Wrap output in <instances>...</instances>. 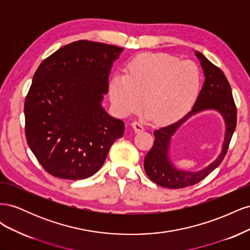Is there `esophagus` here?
<instances>
[{"mask_svg":"<svg viewBox=\"0 0 250 250\" xmlns=\"http://www.w3.org/2000/svg\"><path fill=\"white\" fill-rule=\"evenodd\" d=\"M132 128L134 129L135 132H141L143 131L145 128H144V125L142 122H139V121H134V122L131 124Z\"/></svg>","mask_w":250,"mask_h":250,"instance_id":"esophagus-1","label":"esophagus"}]
</instances>
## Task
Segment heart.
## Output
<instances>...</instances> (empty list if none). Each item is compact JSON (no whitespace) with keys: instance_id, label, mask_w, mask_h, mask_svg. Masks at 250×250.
Masks as SVG:
<instances>
[{"instance_id":"b5f03b06","label":"heart","mask_w":250,"mask_h":250,"mask_svg":"<svg viewBox=\"0 0 250 250\" xmlns=\"http://www.w3.org/2000/svg\"><path fill=\"white\" fill-rule=\"evenodd\" d=\"M201 84V70L192 60L180 62L167 53H143L126 63L123 77L111 79L108 92L121 116L135 115L145 105L156 122L170 123L191 109Z\"/></svg>"}]
</instances>
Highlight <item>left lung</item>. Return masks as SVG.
<instances>
[{
    "label": "left lung",
    "mask_w": 250,
    "mask_h": 250,
    "mask_svg": "<svg viewBox=\"0 0 250 250\" xmlns=\"http://www.w3.org/2000/svg\"><path fill=\"white\" fill-rule=\"evenodd\" d=\"M195 55L200 60L203 70L204 83L193 108L185 117L153 132L155 140L152 148L144 161L148 177L156 185L169 188H183L193 186L206 178L223 161L229 149L231 137L237 126V108L234 104L229 83L224 73L218 66L196 51ZM206 110H216L224 117L226 122V135L221 154L208 167L197 172L179 170L173 167L168 156L171 137L187 119L196 113Z\"/></svg>",
    "instance_id": "left-lung-1"
}]
</instances>
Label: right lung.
Returning a JSON list of instances; mask_svg holds the SVG:
<instances>
[{
	"label": "right lung",
	"instance_id": "right-lung-1",
	"mask_svg": "<svg viewBox=\"0 0 250 250\" xmlns=\"http://www.w3.org/2000/svg\"><path fill=\"white\" fill-rule=\"evenodd\" d=\"M123 48L78 41L37 67L25 100L27 143L51 175L84 179L99 170L124 122L102 107L113 62Z\"/></svg>",
	"mask_w": 250,
	"mask_h": 250
}]
</instances>
